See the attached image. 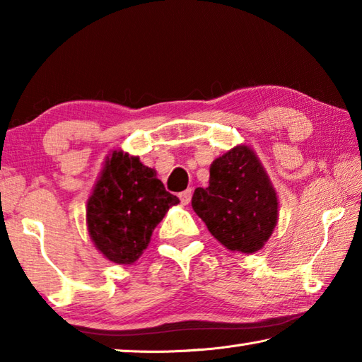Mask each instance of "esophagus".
I'll return each mask as SVG.
<instances>
[{
  "instance_id": "esophagus-1",
  "label": "esophagus",
  "mask_w": 362,
  "mask_h": 362,
  "mask_svg": "<svg viewBox=\"0 0 362 362\" xmlns=\"http://www.w3.org/2000/svg\"><path fill=\"white\" fill-rule=\"evenodd\" d=\"M179 198H180V203L183 204V206H187L189 201H192V188H187L185 192H182V193H179Z\"/></svg>"
}]
</instances>
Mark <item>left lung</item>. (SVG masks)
<instances>
[{
    "instance_id": "8db88e82",
    "label": "left lung",
    "mask_w": 362,
    "mask_h": 362,
    "mask_svg": "<svg viewBox=\"0 0 362 362\" xmlns=\"http://www.w3.org/2000/svg\"><path fill=\"white\" fill-rule=\"evenodd\" d=\"M193 211L233 252L260 250L278 223V196L260 159L238 145L211 164L209 185L196 188Z\"/></svg>"
}]
</instances>
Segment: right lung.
Returning <instances> with one entry per match:
<instances>
[{
    "label": "right lung",
    "instance_id": "add662e5",
    "mask_svg": "<svg viewBox=\"0 0 362 362\" xmlns=\"http://www.w3.org/2000/svg\"><path fill=\"white\" fill-rule=\"evenodd\" d=\"M179 203L156 179L155 169L144 166L139 156L115 150L88 199L89 236L105 259L131 265L148 246L169 207Z\"/></svg>",
    "mask_w": 362,
    "mask_h": 362
}]
</instances>
